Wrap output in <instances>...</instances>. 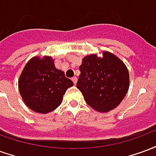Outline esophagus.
I'll return each mask as SVG.
<instances>
[{"instance_id": "obj_1", "label": "esophagus", "mask_w": 156, "mask_h": 156, "mask_svg": "<svg viewBox=\"0 0 156 156\" xmlns=\"http://www.w3.org/2000/svg\"><path fill=\"white\" fill-rule=\"evenodd\" d=\"M72 80L73 82V83L76 84V83H77V81H78V78H77V77H73V78H72Z\"/></svg>"}]
</instances>
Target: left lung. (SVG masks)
Instances as JSON below:
<instances>
[{
    "mask_svg": "<svg viewBox=\"0 0 156 156\" xmlns=\"http://www.w3.org/2000/svg\"><path fill=\"white\" fill-rule=\"evenodd\" d=\"M79 70L77 88L96 111L107 113L118 107L129 90L127 67L109 51H103L102 57L97 54L84 57Z\"/></svg>",
    "mask_w": 156,
    "mask_h": 156,
    "instance_id": "left-lung-1",
    "label": "left lung"
}]
</instances>
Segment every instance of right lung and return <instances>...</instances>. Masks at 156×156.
<instances>
[{
    "label": "right lung",
    "mask_w": 156,
    "mask_h": 156,
    "mask_svg": "<svg viewBox=\"0 0 156 156\" xmlns=\"http://www.w3.org/2000/svg\"><path fill=\"white\" fill-rule=\"evenodd\" d=\"M73 85L63 71L56 68L49 56L31 58L18 80L23 102L32 111L40 114H48L58 108L67 89Z\"/></svg>",
    "instance_id": "obj_1"
}]
</instances>
